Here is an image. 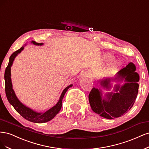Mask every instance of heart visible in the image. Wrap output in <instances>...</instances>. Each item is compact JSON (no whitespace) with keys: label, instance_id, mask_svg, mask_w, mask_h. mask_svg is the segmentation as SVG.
<instances>
[{"label":"heart","instance_id":"1","mask_svg":"<svg viewBox=\"0 0 149 149\" xmlns=\"http://www.w3.org/2000/svg\"><path fill=\"white\" fill-rule=\"evenodd\" d=\"M121 64L120 63V62H118V63H116V64H115L112 68H111V70L112 71H115V70H116L120 66H121Z\"/></svg>","mask_w":149,"mask_h":149}]
</instances>
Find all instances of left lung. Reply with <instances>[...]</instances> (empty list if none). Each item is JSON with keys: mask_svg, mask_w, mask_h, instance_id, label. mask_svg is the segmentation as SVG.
I'll return each mask as SVG.
<instances>
[{"mask_svg": "<svg viewBox=\"0 0 149 149\" xmlns=\"http://www.w3.org/2000/svg\"><path fill=\"white\" fill-rule=\"evenodd\" d=\"M136 66L132 62L120 70L114 78L99 81L104 88L111 87L110 81H123L124 84L115 85V93L108 92L106 98H102V92L100 88H93L88 95L90 107L93 111L100 116L108 119L121 117L128 112L133 107L137 97L139 75L136 72Z\"/></svg>", "mask_w": 149, "mask_h": 149, "instance_id": "1", "label": "left lung"}]
</instances>
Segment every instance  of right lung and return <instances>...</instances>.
Wrapping results in <instances>:
<instances>
[{"instance_id": "obj_1", "label": "right lung", "mask_w": 149, "mask_h": 149, "mask_svg": "<svg viewBox=\"0 0 149 149\" xmlns=\"http://www.w3.org/2000/svg\"><path fill=\"white\" fill-rule=\"evenodd\" d=\"M33 44L38 46L42 45L43 43H38L35 41H32L31 42ZM24 49V47H22L20 49L14 52L10 56V59H9V62L7 67L6 69L4 74V79H5V84H6V93L7 100L13 108H15L16 111L20 114L21 116L26 119V120L33 123H46L50 121L52 118L55 117L56 115L59 112V111L62 107V99H63L64 95L65 94L66 92L71 87L72 85H70L68 87H67L62 92L59 102L57 103V104L52 107L49 109L47 110L45 113H37L35 111H33L30 108L26 107L17 98V96L14 92V91L12 88V84L11 80V72H10V69L11 66L13 64V62L15 57L17 56L18 54L20 53L21 51Z\"/></svg>"}]
</instances>
